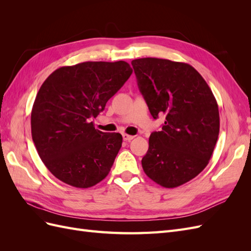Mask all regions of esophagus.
Listing matches in <instances>:
<instances>
[{
  "instance_id": "obj_1",
  "label": "esophagus",
  "mask_w": 251,
  "mask_h": 251,
  "mask_svg": "<svg viewBox=\"0 0 251 251\" xmlns=\"http://www.w3.org/2000/svg\"><path fill=\"white\" fill-rule=\"evenodd\" d=\"M123 138H124L125 141H131L134 138V136L127 135V134H123Z\"/></svg>"
}]
</instances>
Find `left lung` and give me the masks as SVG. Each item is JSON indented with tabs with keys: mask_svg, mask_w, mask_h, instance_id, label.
<instances>
[{
	"mask_svg": "<svg viewBox=\"0 0 251 251\" xmlns=\"http://www.w3.org/2000/svg\"><path fill=\"white\" fill-rule=\"evenodd\" d=\"M132 66L151 116L165 117L162 130L150 136L142 169L163 187L180 186L209 162L220 131L217 100L191 65L146 57Z\"/></svg>",
	"mask_w": 251,
	"mask_h": 251,
	"instance_id": "obj_1",
	"label": "left lung"
}]
</instances>
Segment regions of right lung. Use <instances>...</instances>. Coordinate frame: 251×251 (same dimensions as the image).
I'll list each match as a JSON object with an SVG mask.
<instances>
[{
    "label": "right lung",
    "mask_w": 251,
    "mask_h": 251,
    "mask_svg": "<svg viewBox=\"0 0 251 251\" xmlns=\"http://www.w3.org/2000/svg\"><path fill=\"white\" fill-rule=\"evenodd\" d=\"M119 62H85L60 67L43 82L31 112V134L46 168L60 181L88 188L108 176L123 143L91 120L131 76Z\"/></svg>",
    "instance_id": "obj_1"
}]
</instances>
